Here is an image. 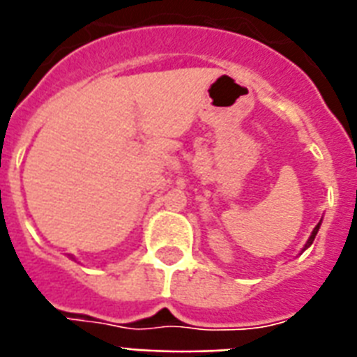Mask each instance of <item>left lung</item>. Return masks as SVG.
<instances>
[{
    "mask_svg": "<svg viewBox=\"0 0 357 357\" xmlns=\"http://www.w3.org/2000/svg\"><path fill=\"white\" fill-rule=\"evenodd\" d=\"M321 224H322V218H321V222L317 224L315 228H313V231H311L310 238H307V241H305V244H304V248H302V252H305V250L310 248L311 244H313V241H315V235H317V234H319V229H321ZM302 252H300V254H302Z\"/></svg>",
    "mask_w": 357,
    "mask_h": 357,
    "instance_id": "left-lung-1",
    "label": "left lung"
}]
</instances>
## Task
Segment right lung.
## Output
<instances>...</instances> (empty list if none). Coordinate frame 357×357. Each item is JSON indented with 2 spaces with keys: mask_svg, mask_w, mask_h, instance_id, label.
I'll use <instances>...</instances> for the list:
<instances>
[{
  "mask_svg": "<svg viewBox=\"0 0 357 357\" xmlns=\"http://www.w3.org/2000/svg\"><path fill=\"white\" fill-rule=\"evenodd\" d=\"M70 259H75V257H74V255H70Z\"/></svg>",
  "mask_w": 357,
  "mask_h": 357,
  "instance_id": "right-lung-1",
  "label": "right lung"
}]
</instances>
